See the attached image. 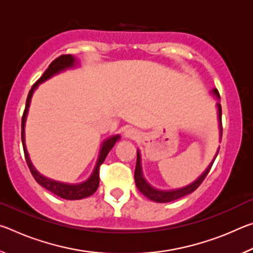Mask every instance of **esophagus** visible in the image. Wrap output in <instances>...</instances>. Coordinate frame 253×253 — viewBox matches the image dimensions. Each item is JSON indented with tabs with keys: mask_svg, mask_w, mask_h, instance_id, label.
Wrapping results in <instances>:
<instances>
[{
	"mask_svg": "<svg viewBox=\"0 0 253 253\" xmlns=\"http://www.w3.org/2000/svg\"><path fill=\"white\" fill-rule=\"evenodd\" d=\"M124 136L127 137V138H131V139H135L137 138V137L139 136L138 131L135 130V129H131V128H129V129H126L125 132H124Z\"/></svg>",
	"mask_w": 253,
	"mask_h": 253,
	"instance_id": "1",
	"label": "esophagus"
}]
</instances>
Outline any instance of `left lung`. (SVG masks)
I'll return each instance as SVG.
<instances>
[{
	"label": "left lung",
	"mask_w": 253,
	"mask_h": 253,
	"mask_svg": "<svg viewBox=\"0 0 253 253\" xmlns=\"http://www.w3.org/2000/svg\"><path fill=\"white\" fill-rule=\"evenodd\" d=\"M212 93L214 96H216V98L220 99V93L217 91L216 88H214L212 90ZM217 106V114H219V124H220V132H221V137H222V108L220 102H216ZM217 153H219V149H217ZM216 153V155H217ZM215 155V157H216ZM215 157L213 158V161L211 162V164L208 166V169L204 170V173L201 175L199 178H196L193 183H191L190 185H186L185 187H181L177 188V190H170V191H163V190H158V188L153 187L152 185H149L147 183L146 179H145L144 175H143V170H142V164H140V153L139 151H137V162H136V168H135V183L136 186L138 188L140 193H143L146 198L149 200L155 201V202L158 203H168V202H172V201H175L177 199H181L183 196H185L187 194H191L192 192H194L196 188H198L201 183L204 181V178L207 177V175L209 174L210 169H211L212 165L214 161H215Z\"/></svg>",
	"instance_id": "1"
}]
</instances>
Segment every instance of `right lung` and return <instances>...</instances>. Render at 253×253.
<instances>
[{"instance_id":"obj_1","label":"right lung","mask_w":253,"mask_h":253,"mask_svg":"<svg viewBox=\"0 0 253 253\" xmlns=\"http://www.w3.org/2000/svg\"><path fill=\"white\" fill-rule=\"evenodd\" d=\"M77 63V59L71 54H62L58 57L52 62L50 63L48 69L44 71V74L41 76V78L37 81L36 84L32 85L31 90L29 91V95L27 98V102H25V109L22 116V125H21V138H22V145H23V151H24V156L25 161H27V164L30 169V172L33 175V177L36 181L40 184L41 186H43L46 190L52 192L53 194L60 196V198L65 200H81L87 198V196L92 195L97 191L98 186H99V168L100 165L104 163L106 160L107 155L110 152V149L114 147L115 143L121 138L119 135L111 136L109 138H107L104 143L101 144L99 157H98L95 169H93V172L91 173L90 177H89L87 181L81 182L79 184H68V183H62L54 181V179H51L49 177H45L43 175L40 174L34 168L33 164L30 160L29 154L27 151V147H25V135H24V127H25V121H27L28 111L30 107V102H31L32 95L38 85L40 84L44 83L45 80L50 79L51 77L58 75L59 72L65 71L67 69H70V68H74Z\"/></svg>"}]
</instances>
